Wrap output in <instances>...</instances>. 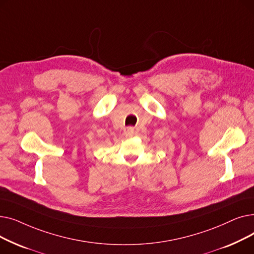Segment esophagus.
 <instances>
[{"label":"esophagus","mask_w":254,"mask_h":254,"mask_svg":"<svg viewBox=\"0 0 254 254\" xmlns=\"http://www.w3.org/2000/svg\"><path fill=\"white\" fill-rule=\"evenodd\" d=\"M126 134H127V137H132V136H134V134H135V130H134V128H132V127H127Z\"/></svg>","instance_id":"esophagus-1"}]
</instances>
